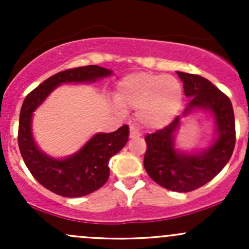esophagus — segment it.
I'll list each match as a JSON object with an SVG mask.
<instances>
[{"label":"esophagus","mask_w":249,"mask_h":249,"mask_svg":"<svg viewBox=\"0 0 249 249\" xmlns=\"http://www.w3.org/2000/svg\"><path fill=\"white\" fill-rule=\"evenodd\" d=\"M141 136V132L135 126H130V137L131 139H136V137Z\"/></svg>","instance_id":"34e87169"}]
</instances>
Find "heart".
I'll use <instances>...</instances> for the list:
<instances>
[{"mask_svg":"<svg viewBox=\"0 0 249 249\" xmlns=\"http://www.w3.org/2000/svg\"><path fill=\"white\" fill-rule=\"evenodd\" d=\"M114 97L122 108L137 109V120L143 126L161 129L179 112L183 88L173 76L136 72L126 74L118 82Z\"/></svg>","mask_w":249,"mask_h":249,"instance_id":"obj_1","label":"heart"}]
</instances>
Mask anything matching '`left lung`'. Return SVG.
Segmentation results:
<instances>
[{"instance_id":"obj_1","label":"left lung","mask_w":249,"mask_h":249,"mask_svg":"<svg viewBox=\"0 0 249 249\" xmlns=\"http://www.w3.org/2000/svg\"><path fill=\"white\" fill-rule=\"evenodd\" d=\"M189 102L182 117L162 130L145 136L144 169L149 177L172 192L188 193L202 187L215 177L231 158L235 148V117L231 101L208 79L177 71ZM202 110L213 117L215 139L208 147L187 152L175 147L180 120Z\"/></svg>"}]
</instances>
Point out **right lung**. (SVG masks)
Wrapping results in <instances>:
<instances>
[{"mask_svg": "<svg viewBox=\"0 0 249 249\" xmlns=\"http://www.w3.org/2000/svg\"><path fill=\"white\" fill-rule=\"evenodd\" d=\"M113 72L90 65L54 74L32 90L20 110L18 142L27 169L37 182L50 192L65 197H79L100 189L109 177L108 162L129 140V126L114 132H97L80 149L66 158H54L37 145L32 134L34 112L61 84L94 83Z\"/></svg>", "mask_w": 249, "mask_h": 249, "instance_id": "1", "label": "right lung"}]
</instances>
